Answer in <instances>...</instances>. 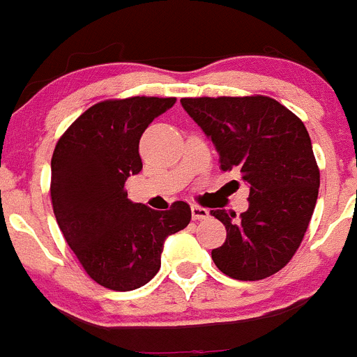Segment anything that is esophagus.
I'll list each match as a JSON object with an SVG mask.
<instances>
[{
    "label": "esophagus",
    "mask_w": 357,
    "mask_h": 357,
    "mask_svg": "<svg viewBox=\"0 0 357 357\" xmlns=\"http://www.w3.org/2000/svg\"><path fill=\"white\" fill-rule=\"evenodd\" d=\"M192 218L195 219V221L207 219L208 218V211H207V208L200 207V205H192Z\"/></svg>",
    "instance_id": "1"
}]
</instances>
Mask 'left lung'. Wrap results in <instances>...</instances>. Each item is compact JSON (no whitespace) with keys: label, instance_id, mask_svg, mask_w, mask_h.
<instances>
[{"label":"left lung","instance_id":"1","mask_svg":"<svg viewBox=\"0 0 357 357\" xmlns=\"http://www.w3.org/2000/svg\"><path fill=\"white\" fill-rule=\"evenodd\" d=\"M181 105L215 145L219 167L250 185L238 221L235 212L211 211L226 228L212 261L243 282L275 275L301 247L318 200L319 169L304 122L264 95L181 98Z\"/></svg>","mask_w":357,"mask_h":357}]
</instances>
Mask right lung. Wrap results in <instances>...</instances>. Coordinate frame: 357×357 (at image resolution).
Here are the masks:
<instances>
[{
  "label": "right lung",
  "mask_w": 357,
  "mask_h": 357,
  "mask_svg": "<svg viewBox=\"0 0 357 357\" xmlns=\"http://www.w3.org/2000/svg\"><path fill=\"white\" fill-rule=\"evenodd\" d=\"M176 98L103 100L79 115L52 157V205L62 235L91 280L129 291L160 269L164 240L186 228L192 211L178 200L158 212L128 199L124 185L142 171L139 138Z\"/></svg>",
  "instance_id": "1"
}]
</instances>
